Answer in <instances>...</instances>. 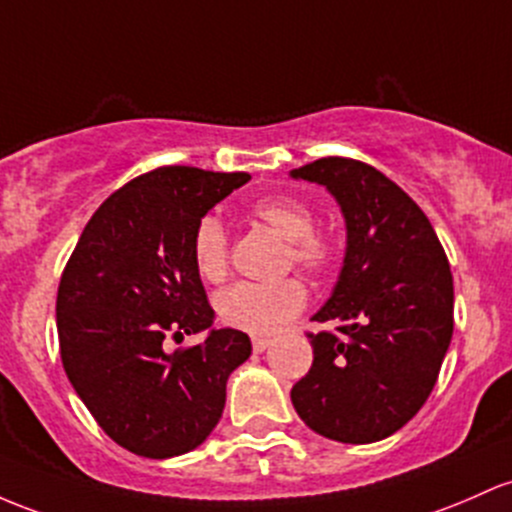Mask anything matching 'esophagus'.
<instances>
[{
    "label": "esophagus",
    "mask_w": 512,
    "mask_h": 512,
    "mask_svg": "<svg viewBox=\"0 0 512 512\" xmlns=\"http://www.w3.org/2000/svg\"><path fill=\"white\" fill-rule=\"evenodd\" d=\"M269 345H272V340H267V338H252V350H255V352H265Z\"/></svg>",
    "instance_id": "obj_1"
}]
</instances>
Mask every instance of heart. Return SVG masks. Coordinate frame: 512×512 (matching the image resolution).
<instances>
[{
	"instance_id": "heart-1",
	"label": "heart",
	"mask_w": 512,
	"mask_h": 512,
	"mask_svg": "<svg viewBox=\"0 0 512 512\" xmlns=\"http://www.w3.org/2000/svg\"><path fill=\"white\" fill-rule=\"evenodd\" d=\"M250 216L265 223L289 245L286 262L308 274L323 272L333 262L335 245L316 226L313 211L294 196H262L250 206ZM194 267L206 282H221L228 272V233L216 216H204L192 238ZM306 306V289L299 279L274 284L240 282L216 296V313L223 323L250 335H272L294 320Z\"/></svg>"
}]
</instances>
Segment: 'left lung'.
Returning a JSON list of instances; mask_svg holds the SVG:
<instances>
[{
    "instance_id": "left-lung-1",
    "label": "left lung",
    "mask_w": 512,
    "mask_h": 512,
    "mask_svg": "<svg viewBox=\"0 0 512 512\" xmlns=\"http://www.w3.org/2000/svg\"><path fill=\"white\" fill-rule=\"evenodd\" d=\"M325 187L345 218V260L313 316V364L291 403L318 435L369 445L401 430L428 401L454 330L449 262L420 206L386 174L347 157L289 172Z\"/></svg>"
}]
</instances>
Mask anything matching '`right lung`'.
<instances>
[{
  "label": "right lung",
  "instance_id": "add662e5",
  "mask_svg": "<svg viewBox=\"0 0 512 512\" xmlns=\"http://www.w3.org/2000/svg\"><path fill=\"white\" fill-rule=\"evenodd\" d=\"M247 172L160 167L94 211L58 286L60 357L99 428L128 452L170 459L211 435L250 338L213 328L194 267V228ZM206 332L189 351L164 338Z\"/></svg>",
  "mask_w": 512,
  "mask_h": 512
}]
</instances>
